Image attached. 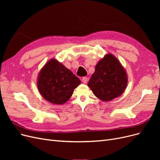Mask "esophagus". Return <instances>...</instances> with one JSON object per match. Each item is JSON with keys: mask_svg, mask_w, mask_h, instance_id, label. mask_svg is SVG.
Segmentation results:
<instances>
[{"mask_svg": "<svg viewBox=\"0 0 160 160\" xmlns=\"http://www.w3.org/2000/svg\"><path fill=\"white\" fill-rule=\"evenodd\" d=\"M81 81H82V82H83V83H85H85H88V79L87 78V77H83V78H82Z\"/></svg>", "mask_w": 160, "mask_h": 160, "instance_id": "1", "label": "esophagus"}]
</instances>
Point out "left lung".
<instances>
[{"label":"left lung","instance_id":"left-lung-1","mask_svg":"<svg viewBox=\"0 0 160 160\" xmlns=\"http://www.w3.org/2000/svg\"><path fill=\"white\" fill-rule=\"evenodd\" d=\"M128 81L123 65L117 57L108 53L97 63L88 85L98 99L109 101L123 94Z\"/></svg>","mask_w":160,"mask_h":160}]
</instances>
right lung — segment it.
<instances>
[{
	"label": "right lung",
	"instance_id": "1",
	"mask_svg": "<svg viewBox=\"0 0 160 160\" xmlns=\"http://www.w3.org/2000/svg\"><path fill=\"white\" fill-rule=\"evenodd\" d=\"M81 81L55 58L48 61L37 77V88L41 96L55 105L65 103Z\"/></svg>",
	"mask_w": 160,
	"mask_h": 160
}]
</instances>
